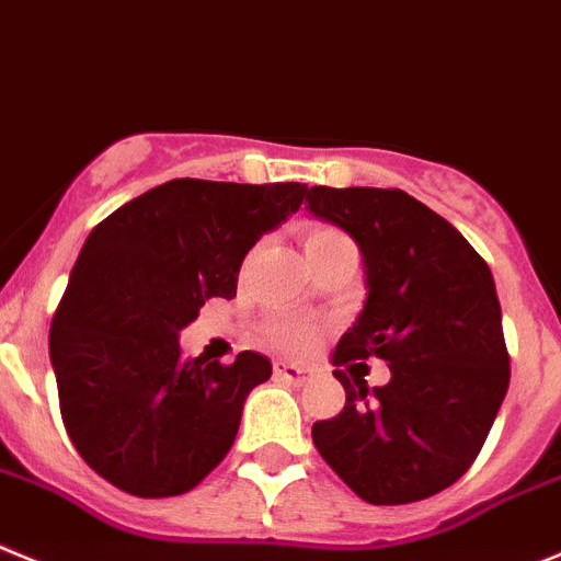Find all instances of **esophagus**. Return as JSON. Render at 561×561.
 Returning a JSON list of instances; mask_svg holds the SVG:
<instances>
[{
    "label": "esophagus",
    "instance_id": "esophagus-1",
    "mask_svg": "<svg viewBox=\"0 0 561 561\" xmlns=\"http://www.w3.org/2000/svg\"><path fill=\"white\" fill-rule=\"evenodd\" d=\"M274 376H276V379L290 381V385H307V381L312 379V370L298 368V365L285 363V359H276V363H274Z\"/></svg>",
    "mask_w": 561,
    "mask_h": 561
}]
</instances>
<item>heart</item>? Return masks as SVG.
Returning a JSON list of instances; mask_svg holds the SVG:
<instances>
[{
    "instance_id": "heart-1",
    "label": "heart",
    "mask_w": 561,
    "mask_h": 561,
    "mask_svg": "<svg viewBox=\"0 0 561 561\" xmlns=\"http://www.w3.org/2000/svg\"><path fill=\"white\" fill-rule=\"evenodd\" d=\"M334 240H345L343 232L332 227H310L305 232V251L321 249V245L334 243ZM268 337L276 348H285V352L301 354L307 352L318 337V329L307 321H276L271 323Z\"/></svg>"
}]
</instances>
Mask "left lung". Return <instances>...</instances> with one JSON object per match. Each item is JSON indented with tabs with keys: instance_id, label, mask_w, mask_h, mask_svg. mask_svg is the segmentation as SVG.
<instances>
[{
	"instance_id": "8db88e82",
	"label": "left lung",
	"mask_w": 561,
	"mask_h": 561,
	"mask_svg": "<svg viewBox=\"0 0 561 561\" xmlns=\"http://www.w3.org/2000/svg\"><path fill=\"white\" fill-rule=\"evenodd\" d=\"M307 209L357 240L363 312L332 363L345 387L337 417L312 426L329 468L368 504H412L473 465L510 387L495 282L479 251L426 204L385 187H323ZM379 356L391 381L374 391L354 358Z\"/></svg>"
}]
</instances>
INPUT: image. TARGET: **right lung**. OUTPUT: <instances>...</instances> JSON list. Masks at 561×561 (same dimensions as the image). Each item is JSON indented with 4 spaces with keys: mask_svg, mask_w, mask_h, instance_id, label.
<instances>
[{
    "mask_svg": "<svg viewBox=\"0 0 561 561\" xmlns=\"http://www.w3.org/2000/svg\"><path fill=\"white\" fill-rule=\"evenodd\" d=\"M301 182L171 180L88 234L49 332L60 415L80 457L138 499L198 484L232 448L263 354L182 357L204 301L232 298L251 245L293 216Z\"/></svg>",
    "mask_w": 561,
    "mask_h": 561,
    "instance_id": "add662e5",
    "label": "right lung"
}]
</instances>
